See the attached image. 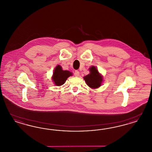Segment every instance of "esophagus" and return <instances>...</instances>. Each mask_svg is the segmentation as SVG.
<instances>
[{"label":"esophagus","mask_w":152,"mask_h":152,"mask_svg":"<svg viewBox=\"0 0 152 152\" xmlns=\"http://www.w3.org/2000/svg\"><path fill=\"white\" fill-rule=\"evenodd\" d=\"M74 75L75 76V77H79V72L78 71V70H75V72H74Z\"/></svg>","instance_id":"esophagus-1"}]
</instances>
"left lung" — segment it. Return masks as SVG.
I'll list each match as a JSON object with an SVG mask.
<instances>
[{"label": "left lung", "mask_w": 152, "mask_h": 152, "mask_svg": "<svg viewBox=\"0 0 152 152\" xmlns=\"http://www.w3.org/2000/svg\"><path fill=\"white\" fill-rule=\"evenodd\" d=\"M89 72L90 73L84 77L86 83L90 88L94 89L99 87L103 81V77L99 73L98 69L94 66L89 68Z\"/></svg>", "instance_id": "left-lung-1"}]
</instances>
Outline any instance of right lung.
I'll return each mask as SVG.
<instances>
[{
    "mask_svg": "<svg viewBox=\"0 0 152 152\" xmlns=\"http://www.w3.org/2000/svg\"><path fill=\"white\" fill-rule=\"evenodd\" d=\"M72 74V72L68 70H63L62 67L58 65L54 69L52 79L56 86H60L64 84L67 78Z\"/></svg>",
    "mask_w": 152,
    "mask_h": 152,
    "instance_id": "add662e5",
    "label": "right lung"
}]
</instances>
